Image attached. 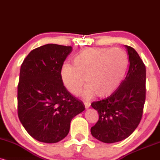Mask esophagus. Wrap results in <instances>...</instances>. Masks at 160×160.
Returning a JSON list of instances; mask_svg holds the SVG:
<instances>
[{"mask_svg":"<svg viewBox=\"0 0 160 160\" xmlns=\"http://www.w3.org/2000/svg\"><path fill=\"white\" fill-rule=\"evenodd\" d=\"M84 106H85L86 108H90V102H84Z\"/></svg>","mask_w":160,"mask_h":160,"instance_id":"1","label":"esophagus"}]
</instances>
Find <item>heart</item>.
Listing matches in <instances>:
<instances>
[{
  "label": "heart",
  "mask_w": 160,
  "mask_h": 160,
  "mask_svg": "<svg viewBox=\"0 0 160 160\" xmlns=\"http://www.w3.org/2000/svg\"><path fill=\"white\" fill-rule=\"evenodd\" d=\"M73 65L64 64L60 70L63 84L75 96L80 93L84 84H88L83 96L90 98L96 94L99 97L110 96L119 88L127 72L128 57L119 47H90L74 56Z\"/></svg>",
  "instance_id": "obj_1"
}]
</instances>
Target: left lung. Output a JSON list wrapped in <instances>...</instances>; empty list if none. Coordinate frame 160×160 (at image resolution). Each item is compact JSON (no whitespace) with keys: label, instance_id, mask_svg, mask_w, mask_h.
<instances>
[{"label":"left lung","instance_id":"left-lung-1","mask_svg":"<svg viewBox=\"0 0 160 160\" xmlns=\"http://www.w3.org/2000/svg\"><path fill=\"white\" fill-rule=\"evenodd\" d=\"M129 70L118 89L108 98L93 102L99 119L90 129L91 134L104 143H114L129 137L139 125L145 101L146 70L139 54L125 45Z\"/></svg>","mask_w":160,"mask_h":160}]
</instances>
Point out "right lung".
Returning a JSON list of instances; mask_svg holds the SVG:
<instances>
[{
    "label": "right lung",
    "mask_w": 160,
    "mask_h": 160,
    "mask_svg": "<svg viewBox=\"0 0 160 160\" xmlns=\"http://www.w3.org/2000/svg\"><path fill=\"white\" fill-rule=\"evenodd\" d=\"M71 47L48 44L29 53L21 66L18 114L27 133L41 142L56 143L68 134L72 118L85 109L63 84L60 70Z\"/></svg>",
    "instance_id": "1"
}]
</instances>
